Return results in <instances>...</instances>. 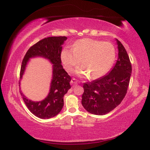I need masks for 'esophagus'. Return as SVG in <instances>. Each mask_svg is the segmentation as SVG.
<instances>
[{
	"instance_id": "1",
	"label": "esophagus",
	"mask_w": 150,
	"mask_h": 150,
	"mask_svg": "<svg viewBox=\"0 0 150 150\" xmlns=\"http://www.w3.org/2000/svg\"><path fill=\"white\" fill-rule=\"evenodd\" d=\"M71 84L73 86H76L77 84V81L75 79L73 78L71 81Z\"/></svg>"
}]
</instances>
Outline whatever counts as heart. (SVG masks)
I'll return each mask as SVG.
<instances>
[{
    "instance_id": "1",
    "label": "heart",
    "mask_w": 150,
    "mask_h": 150,
    "mask_svg": "<svg viewBox=\"0 0 150 150\" xmlns=\"http://www.w3.org/2000/svg\"><path fill=\"white\" fill-rule=\"evenodd\" d=\"M61 59L67 71H71L80 62L76 73L79 76L97 79L103 76L112 67L116 59V49L112 44L96 40H78L73 48L66 47L61 53Z\"/></svg>"
}]
</instances>
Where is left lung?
Wrapping results in <instances>:
<instances>
[{
	"mask_svg": "<svg viewBox=\"0 0 150 150\" xmlns=\"http://www.w3.org/2000/svg\"><path fill=\"white\" fill-rule=\"evenodd\" d=\"M118 59L108 74L89 83H84L81 104L88 112L103 115L120 104L128 88L132 65L126 50L120 41Z\"/></svg>",
	"mask_w": 150,
	"mask_h": 150,
	"instance_id": "obj_1",
	"label": "left lung"
}]
</instances>
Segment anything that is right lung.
I'll return each instance as SVG.
<instances>
[{
  "mask_svg": "<svg viewBox=\"0 0 150 150\" xmlns=\"http://www.w3.org/2000/svg\"><path fill=\"white\" fill-rule=\"evenodd\" d=\"M67 39L65 36H55L41 40L29 48L22 62L20 79L23 77L30 58L42 57L49 59L53 64V78L50 91L45 99L33 101L28 99L22 91H20L28 109L38 118L50 119L59 114L64 105V96L71 88L70 85L71 77L63 69L61 60L62 45Z\"/></svg>",
  "mask_w": 150,
  "mask_h": 150,
  "instance_id": "1",
  "label": "right lung"
}]
</instances>
